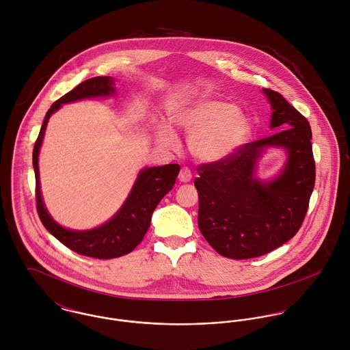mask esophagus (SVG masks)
Here are the masks:
<instances>
[{
	"instance_id": "1",
	"label": "esophagus",
	"mask_w": 350,
	"mask_h": 350,
	"mask_svg": "<svg viewBox=\"0 0 350 350\" xmlns=\"http://www.w3.org/2000/svg\"><path fill=\"white\" fill-rule=\"evenodd\" d=\"M179 180L180 182H183V183H187V182H190L191 180V178H193V175H191V171L189 170V168H182L180 170V172H179Z\"/></svg>"
}]
</instances>
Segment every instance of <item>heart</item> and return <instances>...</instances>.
Instances as JSON below:
<instances>
[{"label": "heart", "mask_w": 350, "mask_h": 350, "mask_svg": "<svg viewBox=\"0 0 350 350\" xmlns=\"http://www.w3.org/2000/svg\"><path fill=\"white\" fill-rule=\"evenodd\" d=\"M171 122L190 133L189 150L204 163L221 161L234 154L247 144L253 129L250 117L225 100H200L174 113ZM156 136L167 148L176 146L175 133L167 125H160Z\"/></svg>", "instance_id": "obj_1"}]
</instances>
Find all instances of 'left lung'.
Instances as JSON below:
<instances>
[{"label": "left lung", "instance_id": "8db88e82", "mask_svg": "<svg viewBox=\"0 0 350 350\" xmlns=\"http://www.w3.org/2000/svg\"><path fill=\"white\" fill-rule=\"evenodd\" d=\"M271 103L269 128L279 132L248 143L230 157L202 164L198 226L206 241L224 257L245 260L282 247L299 230L315 185L311 128L284 97L262 89ZM288 152L281 172L271 181L255 176L267 148Z\"/></svg>", "mask_w": 350, "mask_h": 350}]
</instances>
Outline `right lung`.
Masks as SVG:
<instances>
[{
  "label": "right lung",
  "instance_id": "1",
  "mask_svg": "<svg viewBox=\"0 0 350 350\" xmlns=\"http://www.w3.org/2000/svg\"><path fill=\"white\" fill-rule=\"evenodd\" d=\"M113 94H116L114 79L110 77H96L79 83L62 98L55 100L44 117L32 156L36 178V206L44 228L67 248L79 254L100 260L128 254L143 241L150 228L153 210L161 198L172 190L180 171L179 164H165L142 170L121 208L107 222L94 229L70 230L53 221L42 198L39 179V152L49 120L64 103L96 97H109Z\"/></svg>",
  "mask_w": 350,
  "mask_h": 350
}]
</instances>
